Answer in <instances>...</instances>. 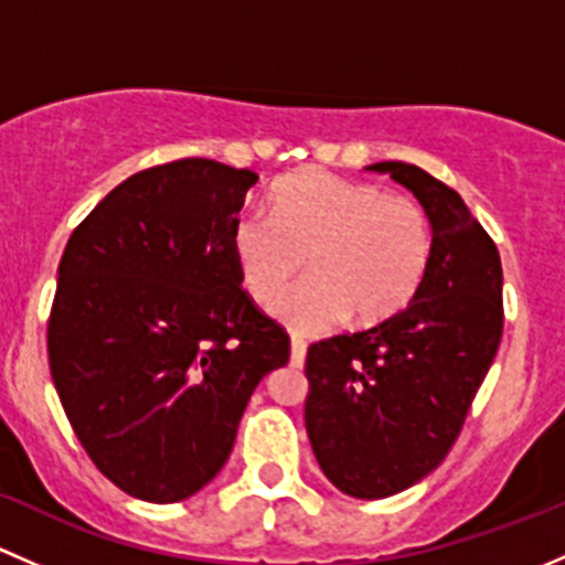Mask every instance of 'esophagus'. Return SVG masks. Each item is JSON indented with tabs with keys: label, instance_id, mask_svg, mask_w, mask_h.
<instances>
[{
	"label": "esophagus",
	"instance_id": "esophagus-1",
	"mask_svg": "<svg viewBox=\"0 0 565 565\" xmlns=\"http://www.w3.org/2000/svg\"><path fill=\"white\" fill-rule=\"evenodd\" d=\"M305 356L307 342L301 340V337H294V340H290V364H294V367H301V364H305Z\"/></svg>",
	"mask_w": 565,
	"mask_h": 565
}]
</instances>
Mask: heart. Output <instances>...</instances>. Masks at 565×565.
<instances>
[{
  "mask_svg": "<svg viewBox=\"0 0 565 565\" xmlns=\"http://www.w3.org/2000/svg\"><path fill=\"white\" fill-rule=\"evenodd\" d=\"M231 255L244 294L269 301L305 257L311 275L269 312L294 331H323L397 316L427 275L433 225L411 195L307 168L275 184L266 212L242 214Z\"/></svg>",
  "mask_w": 565,
  "mask_h": 565,
  "instance_id": "b5f03b06",
  "label": "heart"
}]
</instances>
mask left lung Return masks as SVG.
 <instances>
[{"label":"left lung","instance_id":"obj_1","mask_svg":"<svg viewBox=\"0 0 565 565\" xmlns=\"http://www.w3.org/2000/svg\"><path fill=\"white\" fill-rule=\"evenodd\" d=\"M433 225L427 275L411 305L307 351L305 424L326 479L351 498L397 495L455 446L503 334L495 242L455 190L408 162H375Z\"/></svg>","mask_w":565,"mask_h":565}]
</instances>
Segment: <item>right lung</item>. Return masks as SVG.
<instances>
[{
    "label": "right lung",
    "instance_id": "1",
    "mask_svg": "<svg viewBox=\"0 0 565 565\" xmlns=\"http://www.w3.org/2000/svg\"><path fill=\"white\" fill-rule=\"evenodd\" d=\"M258 173L188 157L114 188L73 231L49 321L56 394L127 495L177 503L234 449L288 334L242 290L231 231Z\"/></svg>",
    "mask_w": 565,
    "mask_h": 565
}]
</instances>
